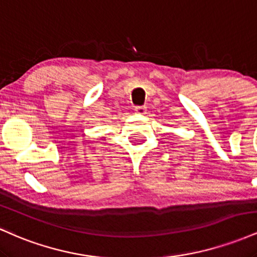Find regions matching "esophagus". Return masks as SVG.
<instances>
[{"label": "esophagus", "mask_w": 257, "mask_h": 257, "mask_svg": "<svg viewBox=\"0 0 257 257\" xmlns=\"http://www.w3.org/2000/svg\"><path fill=\"white\" fill-rule=\"evenodd\" d=\"M134 111H135V113H138V114H145L147 111V107L146 106H135Z\"/></svg>", "instance_id": "34e87169"}]
</instances>
